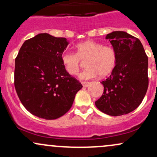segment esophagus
<instances>
[{"label":"esophagus","mask_w":157,"mask_h":157,"mask_svg":"<svg viewBox=\"0 0 157 157\" xmlns=\"http://www.w3.org/2000/svg\"><path fill=\"white\" fill-rule=\"evenodd\" d=\"M82 86H83V87L87 88L88 86H89L90 82H82Z\"/></svg>","instance_id":"1"}]
</instances>
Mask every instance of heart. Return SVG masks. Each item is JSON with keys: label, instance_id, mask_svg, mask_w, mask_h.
Here are the masks:
<instances>
[{"label": "heart", "instance_id": "obj_1", "mask_svg": "<svg viewBox=\"0 0 157 157\" xmlns=\"http://www.w3.org/2000/svg\"><path fill=\"white\" fill-rule=\"evenodd\" d=\"M76 52H66L61 56L65 69L69 75H77L82 62L87 68L80 75L81 79L88 80L99 75L100 77L109 75L117 63V53L111 46H103L94 40H86L75 46Z\"/></svg>", "mask_w": 157, "mask_h": 157}]
</instances>
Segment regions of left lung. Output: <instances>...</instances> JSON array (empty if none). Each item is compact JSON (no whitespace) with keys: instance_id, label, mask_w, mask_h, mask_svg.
Wrapping results in <instances>:
<instances>
[{"instance_id":"left-lung-1","label":"left lung","mask_w":157,"mask_h":157,"mask_svg":"<svg viewBox=\"0 0 157 157\" xmlns=\"http://www.w3.org/2000/svg\"><path fill=\"white\" fill-rule=\"evenodd\" d=\"M117 53L111 75L102 81L104 91L95 102L97 108L110 116H121L135 110L145 97L148 86V59L140 40L127 32L106 35Z\"/></svg>"}]
</instances>
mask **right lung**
<instances>
[{
	"instance_id": "1",
	"label": "right lung",
	"mask_w": 157,
	"mask_h": 157,
	"mask_svg": "<svg viewBox=\"0 0 157 157\" xmlns=\"http://www.w3.org/2000/svg\"><path fill=\"white\" fill-rule=\"evenodd\" d=\"M68 44L65 37L38 34L23 43L15 58L16 92L27 111L40 118L62 117L82 88L61 60Z\"/></svg>"
}]
</instances>
